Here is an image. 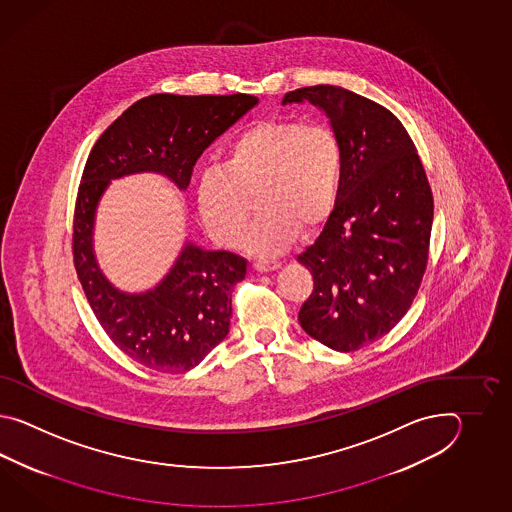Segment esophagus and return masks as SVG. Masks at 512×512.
Masks as SVG:
<instances>
[{"label":"esophagus","mask_w":512,"mask_h":512,"mask_svg":"<svg viewBox=\"0 0 512 512\" xmlns=\"http://www.w3.org/2000/svg\"><path fill=\"white\" fill-rule=\"evenodd\" d=\"M252 267H254L256 271L267 272L278 269V267H280V263H278V261L256 260L252 263Z\"/></svg>","instance_id":"esophagus-1"}]
</instances>
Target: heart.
<instances>
[{"mask_svg": "<svg viewBox=\"0 0 512 512\" xmlns=\"http://www.w3.org/2000/svg\"><path fill=\"white\" fill-rule=\"evenodd\" d=\"M344 150L337 133L304 120H267L230 141L219 166L197 181V210L208 234L238 247L249 229L252 197L260 216L247 245L258 254L289 247L298 230L315 229L337 207Z\"/></svg>", "mask_w": 512, "mask_h": 512, "instance_id": "heart-1", "label": "heart"}]
</instances>
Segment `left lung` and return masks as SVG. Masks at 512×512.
<instances>
[{
	"mask_svg": "<svg viewBox=\"0 0 512 512\" xmlns=\"http://www.w3.org/2000/svg\"><path fill=\"white\" fill-rule=\"evenodd\" d=\"M326 111L344 150L337 207L298 261L313 293L298 322L335 351H357L406 315L428 263L434 197L415 144L390 109L340 86L300 87L282 104Z\"/></svg>",
	"mask_w": 512,
	"mask_h": 512,
	"instance_id": "8db88e82",
	"label": "left lung"
}]
</instances>
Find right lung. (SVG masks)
Segmentation results:
<instances>
[{"label": "right lung", "instance_id": "1", "mask_svg": "<svg viewBox=\"0 0 512 512\" xmlns=\"http://www.w3.org/2000/svg\"><path fill=\"white\" fill-rule=\"evenodd\" d=\"M258 98L234 95H150L104 131L87 157L73 216V261L87 302L113 344L144 368L185 373L227 337L232 287L247 274L234 252L186 243L174 269L144 294L117 291L93 254V219L111 179L137 172L168 175L186 190L199 155Z\"/></svg>", "mask_w": 512, "mask_h": 512}]
</instances>
